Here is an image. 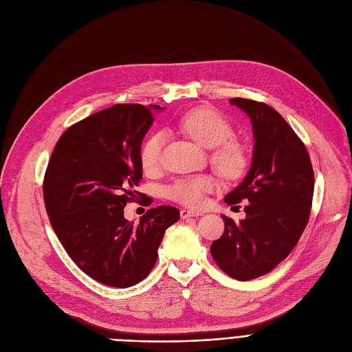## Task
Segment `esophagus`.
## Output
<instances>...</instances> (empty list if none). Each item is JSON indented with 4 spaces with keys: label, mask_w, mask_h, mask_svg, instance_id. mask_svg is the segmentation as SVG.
Here are the masks:
<instances>
[{
    "label": "esophagus",
    "mask_w": 352,
    "mask_h": 352,
    "mask_svg": "<svg viewBox=\"0 0 352 352\" xmlns=\"http://www.w3.org/2000/svg\"><path fill=\"white\" fill-rule=\"evenodd\" d=\"M200 214H202V213L193 212V210H188V209H182V210H180L182 219H188V217H196V216H200Z\"/></svg>",
    "instance_id": "1"
}]
</instances>
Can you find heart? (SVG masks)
Wrapping results in <instances>:
<instances>
[{
  "instance_id": "1",
  "label": "heart",
  "mask_w": 352,
  "mask_h": 352,
  "mask_svg": "<svg viewBox=\"0 0 352 352\" xmlns=\"http://www.w3.org/2000/svg\"><path fill=\"white\" fill-rule=\"evenodd\" d=\"M183 131L202 144L212 148V163L223 177H239L248 166V155L245 147L233 139L235 131L230 122L213 109H195L180 119ZM166 142L163 131H155L147 136L140 147V164L146 173L159 169L162 148ZM216 188L210 176H189L175 180L166 189V195L175 202L192 209L202 208L206 202V195Z\"/></svg>"
}]
</instances>
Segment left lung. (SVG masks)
<instances>
[{
    "label": "left lung",
    "instance_id": "1",
    "mask_svg": "<svg viewBox=\"0 0 352 352\" xmlns=\"http://www.w3.org/2000/svg\"><path fill=\"white\" fill-rule=\"evenodd\" d=\"M229 103L249 116L255 144L246 177L225 202L249 204L239 223L222 214L225 232L210 254L225 274L249 280L271 272L298 243L311 213L314 170L305 144L276 110L241 97Z\"/></svg>",
    "mask_w": 352,
    "mask_h": 352
}]
</instances>
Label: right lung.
I'll use <instances>...</instances> for the list:
<instances>
[{"mask_svg":"<svg viewBox=\"0 0 352 352\" xmlns=\"http://www.w3.org/2000/svg\"><path fill=\"white\" fill-rule=\"evenodd\" d=\"M155 110L162 107L116 104L89 116L63 133L45 170L44 205L58 241L82 272L109 287L143 280L164 230L180 217L173 206L148 209L139 223L124 217L140 195L139 155Z\"/></svg>","mask_w":352,"mask_h":352,"instance_id":"right-lung-1","label":"right lung"}]
</instances>
